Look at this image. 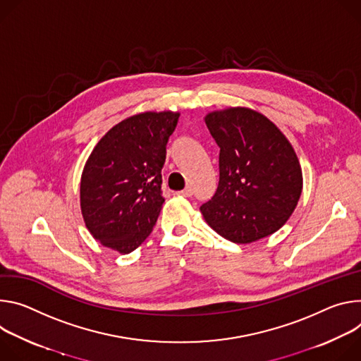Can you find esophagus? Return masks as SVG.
<instances>
[{"mask_svg":"<svg viewBox=\"0 0 361 361\" xmlns=\"http://www.w3.org/2000/svg\"><path fill=\"white\" fill-rule=\"evenodd\" d=\"M178 195H182V196H192L193 195V189L192 188H186V189H183V190H180V192H178Z\"/></svg>","mask_w":361,"mask_h":361,"instance_id":"34e87169","label":"esophagus"}]
</instances>
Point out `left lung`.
I'll use <instances>...</instances> for the list:
<instances>
[{"label":"left lung","instance_id":"obj_1","mask_svg":"<svg viewBox=\"0 0 361 361\" xmlns=\"http://www.w3.org/2000/svg\"><path fill=\"white\" fill-rule=\"evenodd\" d=\"M219 146V183L201 207L208 225L235 244H250L281 228L302 190L298 157L269 118L247 107L207 114Z\"/></svg>","mask_w":361,"mask_h":361}]
</instances>
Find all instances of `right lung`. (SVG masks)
I'll use <instances>...</instances> for the list:
<instances>
[{
    "instance_id": "add662e5",
    "label": "right lung",
    "mask_w": 361,
    "mask_h": 361,
    "mask_svg": "<svg viewBox=\"0 0 361 361\" xmlns=\"http://www.w3.org/2000/svg\"><path fill=\"white\" fill-rule=\"evenodd\" d=\"M179 113L146 111L113 126L94 146L80 182L87 229L102 245L135 251L162 209V168Z\"/></svg>"
}]
</instances>
